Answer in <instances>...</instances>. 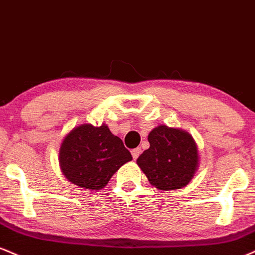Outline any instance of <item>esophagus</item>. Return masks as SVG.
<instances>
[{"instance_id":"34e87169","label":"esophagus","mask_w":255,"mask_h":255,"mask_svg":"<svg viewBox=\"0 0 255 255\" xmlns=\"http://www.w3.org/2000/svg\"><path fill=\"white\" fill-rule=\"evenodd\" d=\"M141 154V148L140 147H136V148L131 149V155H133V159H137V157Z\"/></svg>"}]
</instances>
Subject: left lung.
<instances>
[{
  "label": "left lung",
  "instance_id": "1",
  "mask_svg": "<svg viewBox=\"0 0 255 255\" xmlns=\"http://www.w3.org/2000/svg\"><path fill=\"white\" fill-rule=\"evenodd\" d=\"M149 148L137 165L149 183L160 190H176L189 184L198 166V151L186 131L158 126L148 134Z\"/></svg>",
  "mask_w": 255,
  "mask_h": 255
}]
</instances>
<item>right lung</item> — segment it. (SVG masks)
<instances>
[{
	"mask_svg": "<svg viewBox=\"0 0 255 255\" xmlns=\"http://www.w3.org/2000/svg\"><path fill=\"white\" fill-rule=\"evenodd\" d=\"M130 160V152L106 125H82L73 128L64 139L59 152L64 176L89 190L104 188L113 174Z\"/></svg>",
	"mask_w": 255,
	"mask_h": 255,
	"instance_id": "obj_1",
	"label": "right lung"
}]
</instances>
